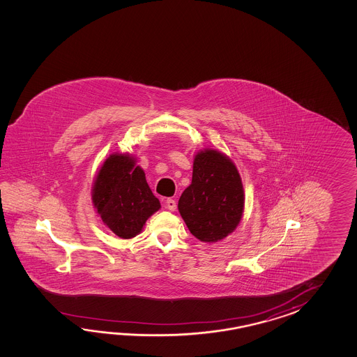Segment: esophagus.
Here are the masks:
<instances>
[{
    "label": "esophagus",
    "mask_w": 357,
    "mask_h": 357,
    "mask_svg": "<svg viewBox=\"0 0 357 357\" xmlns=\"http://www.w3.org/2000/svg\"><path fill=\"white\" fill-rule=\"evenodd\" d=\"M166 208H167L168 211H175L176 209V202L174 199H171V197H168L167 200H166Z\"/></svg>",
    "instance_id": "obj_1"
}]
</instances>
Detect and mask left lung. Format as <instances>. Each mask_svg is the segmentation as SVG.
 <instances>
[{"mask_svg": "<svg viewBox=\"0 0 357 357\" xmlns=\"http://www.w3.org/2000/svg\"><path fill=\"white\" fill-rule=\"evenodd\" d=\"M243 182L235 163L214 149L194 158L192 180L178 200L190 232L203 243H217L235 231L243 218Z\"/></svg>", "mask_w": 357, "mask_h": 357, "instance_id": "obj_1", "label": "left lung"}]
</instances>
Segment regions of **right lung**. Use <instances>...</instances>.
<instances>
[{
	"instance_id": "add662e5",
	"label": "right lung",
	"mask_w": 357,
	"mask_h": 357,
	"mask_svg": "<svg viewBox=\"0 0 357 357\" xmlns=\"http://www.w3.org/2000/svg\"><path fill=\"white\" fill-rule=\"evenodd\" d=\"M91 200L103 223L121 238L139 235L160 208L143 168L129 153H114L103 162L93 183Z\"/></svg>"
}]
</instances>
